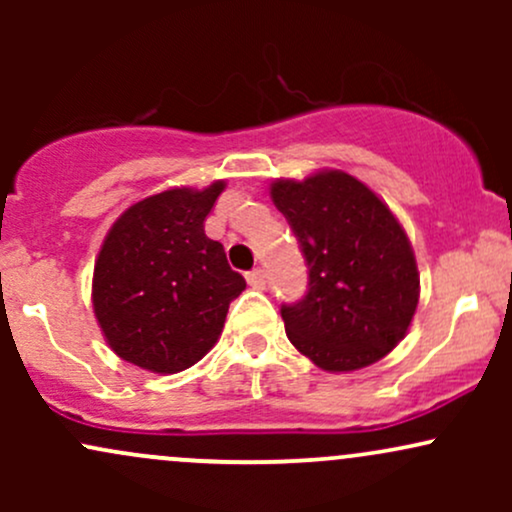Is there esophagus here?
<instances>
[{"instance_id": "obj_1", "label": "esophagus", "mask_w": 512, "mask_h": 512, "mask_svg": "<svg viewBox=\"0 0 512 512\" xmlns=\"http://www.w3.org/2000/svg\"><path fill=\"white\" fill-rule=\"evenodd\" d=\"M245 279H248V284L252 289H264V284H267V276H264V269H252V272L245 274Z\"/></svg>"}]
</instances>
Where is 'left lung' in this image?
<instances>
[{
    "instance_id": "8db88e82",
    "label": "left lung",
    "mask_w": 512,
    "mask_h": 512,
    "mask_svg": "<svg viewBox=\"0 0 512 512\" xmlns=\"http://www.w3.org/2000/svg\"><path fill=\"white\" fill-rule=\"evenodd\" d=\"M272 202L308 264L305 296L281 305L291 344L330 373L366 368L390 354L419 303L414 250L395 214L342 170H320L303 182L276 180Z\"/></svg>"
}]
</instances>
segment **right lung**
<instances>
[{
	"label": "right lung",
	"instance_id": "obj_1",
	"mask_svg": "<svg viewBox=\"0 0 512 512\" xmlns=\"http://www.w3.org/2000/svg\"><path fill=\"white\" fill-rule=\"evenodd\" d=\"M226 182L158 192L110 228L93 269V310L110 349L151 373L195 366L221 337L245 279L204 233Z\"/></svg>",
	"mask_w": 512,
	"mask_h": 512
}]
</instances>
